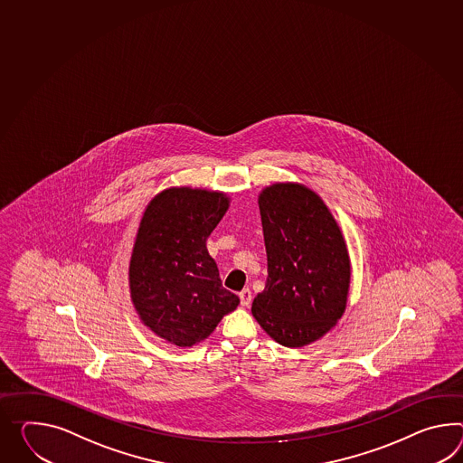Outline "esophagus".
<instances>
[{"label": "esophagus", "instance_id": "1", "mask_svg": "<svg viewBox=\"0 0 463 463\" xmlns=\"http://www.w3.org/2000/svg\"><path fill=\"white\" fill-rule=\"evenodd\" d=\"M239 299H241V305L249 306L252 301V293L249 288H244L241 293H239Z\"/></svg>", "mask_w": 463, "mask_h": 463}]
</instances>
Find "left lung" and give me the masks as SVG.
I'll use <instances>...</instances> for the list:
<instances>
[{
  "instance_id": "obj_1",
  "label": "left lung",
  "mask_w": 463,
  "mask_h": 463,
  "mask_svg": "<svg viewBox=\"0 0 463 463\" xmlns=\"http://www.w3.org/2000/svg\"><path fill=\"white\" fill-rule=\"evenodd\" d=\"M260 211L268 279L252 315L282 346H306L325 336L346 309L348 249L321 197L301 184L266 187Z\"/></svg>"
}]
</instances>
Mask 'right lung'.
<instances>
[{
    "label": "right lung",
    "mask_w": 463,
    "mask_h": 463,
    "mask_svg": "<svg viewBox=\"0 0 463 463\" xmlns=\"http://www.w3.org/2000/svg\"><path fill=\"white\" fill-rule=\"evenodd\" d=\"M227 207L222 192L172 187L150 201L140 221L130 296L142 323L175 346L201 343L239 305L205 248Z\"/></svg>",
    "instance_id": "obj_1"
}]
</instances>
